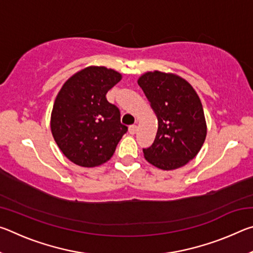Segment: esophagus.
I'll use <instances>...</instances> for the list:
<instances>
[{"instance_id":"obj_1","label":"esophagus","mask_w":253,"mask_h":253,"mask_svg":"<svg viewBox=\"0 0 253 253\" xmlns=\"http://www.w3.org/2000/svg\"><path fill=\"white\" fill-rule=\"evenodd\" d=\"M136 130H137L136 125H130L129 128H128V131H129V134H135Z\"/></svg>"}]
</instances>
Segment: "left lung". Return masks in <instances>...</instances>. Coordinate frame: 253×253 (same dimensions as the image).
<instances>
[{"instance_id":"8db88e82","label":"left lung","mask_w":253,"mask_h":253,"mask_svg":"<svg viewBox=\"0 0 253 253\" xmlns=\"http://www.w3.org/2000/svg\"><path fill=\"white\" fill-rule=\"evenodd\" d=\"M138 84L158 119L155 140L143 148L145 158L164 170L184 166L200 152L207 136L199 96L187 81L161 71L143 75Z\"/></svg>"}]
</instances>
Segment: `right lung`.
Masks as SVG:
<instances>
[{"mask_svg": "<svg viewBox=\"0 0 253 253\" xmlns=\"http://www.w3.org/2000/svg\"><path fill=\"white\" fill-rule=\"evenodd\" d=\"M122 79L105 67H88L72 76L55 98L51 131L71 162L95 168L110 160L128 127L121 123L118 107L106 93Z\"/></svg>", "mask_w": 253, "mask_h": 253, "instance_id": "obj_1", "label": "right lung"}]
</instances>
